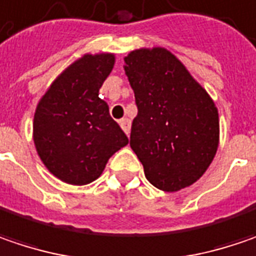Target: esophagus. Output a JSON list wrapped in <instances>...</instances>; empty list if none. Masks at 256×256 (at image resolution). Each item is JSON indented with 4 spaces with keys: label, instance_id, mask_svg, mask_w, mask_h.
<instances>
[{
    "label": "esophagus",
    "instance_id": "1",
    "mask_svg": "<svg viewBox=\"0 0 256 256\" xmlns=\"http://www.w3.org/2000/svg\"><path fill=\"white\" fill-rule=\"evenodd\" d=\"M120 125H121V128L124 130V132L126 135H130V131H131V121L128 118H124L120 122Z\"/></svg>",
    "mask_w": 256,
    "mask_h": 256
}]
</instances>
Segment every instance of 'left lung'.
<instances>
[{
  "label": "left lung",
  "instance_id": "obj_1",
  "mask_svg": "<svg viewBox=\"0 0 256 256\" xmlns=\"http://www.w3.org/2000/svg\"><path fill=\"white\" fill-rule=\"evenodd\" d=\"M124 68L138 108L130 146L147 180L164 192L193 184L219 144V115L210 96L161 47L131 52Z\"/></svg>",
  "mask_w": 256,
  "mask_h": 256
}]
</instances>
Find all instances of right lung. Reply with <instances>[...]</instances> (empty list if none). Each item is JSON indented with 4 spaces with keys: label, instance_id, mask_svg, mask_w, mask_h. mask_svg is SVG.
<instances>
[{
    "label": "right lung",
    "instance_id": "1",
    "mask_svg": "<svg viewBox=\"0 0 256 256\" xmlns=\"http://www.w3.org/2000/svg\"><path fill=\"white\" fill-rule=\"evenodd\" d=\"M114 62L109 53L84 54L58 76L37 105L34 144L46 167L64 183H92L112 154L128 144L99 98Z\"/></svg>",
    "mask_w": 256,
    "mask_h": 256
}]
</instances>
